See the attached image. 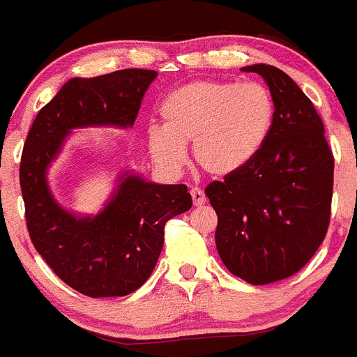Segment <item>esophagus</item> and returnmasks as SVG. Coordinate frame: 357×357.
Returning <instances> with one entry per match:
<instances>
[{
  "label": "esophagus",
  "instance_id": "34e87169",
  "mask_svg": "<svg viewBox=\"0 0 357 357\" xmlns=\"http://www.w3.org/2000/svg\"><path fill=\"white\" fill-rule=\"evenodd\" d=\"M190 195H192V199H194L195 206H202L206 202L204 192H202L201 188H197V186H194V188L190 190Z\"/></svg>",
  "mask_w": 357,
  "mask_h": 357
}]
</instances>
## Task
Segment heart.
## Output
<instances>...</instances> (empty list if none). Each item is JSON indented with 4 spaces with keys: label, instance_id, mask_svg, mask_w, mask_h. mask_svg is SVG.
Returning a JSON list of instances; mask_svg holds the SVG:
<instances>
[{
    "label": "heart",
    "instance_id": "1",
    "mask_svg": "<svg viewBox=\"0 0 357 357\" xmlns=\"http://www.w3.org/2000/svg\"><path fill=\"white\" fill-rule=\"evenodd\" d=\"M163 123H151L146 142L153 160L176 172L194 141L195 162L211 176H231L246 167L266 144L275 103L261 82L194 81L169 93L160 105Z\"/></svg>",
    "mask_w": 357,
    "mask_h": 357
}]
</instances>
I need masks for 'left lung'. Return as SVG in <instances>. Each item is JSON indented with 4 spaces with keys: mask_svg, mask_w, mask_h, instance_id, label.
Segmentation results:
<instances>
[{
    "mask_svg": "<svg viewBox=\"0 0 357 357\" xmlns=\"http://www.w3.org/2000/svg\"><path fill=\"white\" fill-rule=\"evenodd\" d=\"M259 73L275 103L269 137L236 174L206 186L218 215L215 241L225 268L252 285L298 273L328 232L335 160L314 103L280 68Z\"/></svg>",
    "mask_w": 357,
    "mask_h": 357,
    "instance_id": "left-lung-1",
    "label": "left lung"
}]
</instances>
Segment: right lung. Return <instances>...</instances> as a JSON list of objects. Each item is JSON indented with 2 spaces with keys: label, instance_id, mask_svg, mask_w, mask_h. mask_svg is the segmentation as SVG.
<instances>
[{
  "label": "right lung",
  "instance_id": "1",
  "mask_svg": "<svg viewBox=\"0 0 357 357\" xmlns=\"http://www.w3.org/2000/svg\"><path fill=\"white\" fill-rule=\"evenodd\" d=\"M155 70L128 68L73 77L40 109L21 158V190L29 238L52 271L81 294L114 298L137 291L155 269L169 220L192 208L185 185H158L119 172L96 215L63 208L49 186V169L73 130L130 128Z\"/></svg>",
  "mask_w": 357,
  "mask_h": 357
}]
</instances>
